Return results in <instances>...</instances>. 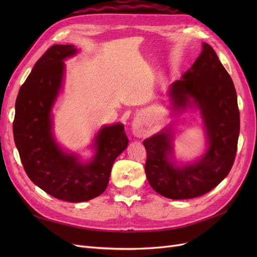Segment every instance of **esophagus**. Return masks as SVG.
Wrapping results in <instances>:
<instances>
[{"mask_svg":"<svg viewBox=\"0 0 257 257\" xmlns=\"http://www.w3.org/2000/svg\"><path fill=\"white\" fill-rule=\"evenodd\" d=\"M133 133L138 136V137H143L144 136V130L142 127V122L141 120H137L134 124V127H133Z\"/></svg>","mask_w":257,"mask_h":257,"instance_id":"obj_1","label":"esophagus"}]
</instances>
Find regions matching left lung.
I'll list each match as a JSON object with an SVG mask.
<instances>
[{
  "label": "left lung",
  "mask_w": 257,
  "mask_h": 257,
  "mask_svg": "<svg viewBox=\"0 0 257 257\" xmlns=\"http://www.w3.org/2000/svg\"><path fill=\"white\" fill-rule=\"evenodd\" d=\"M175 109L195 104L203 115L208 150L194 164L178 167L172 162L173 137L167 131L144 141L145 172L151 188L172 199H189L214 189L234 164L240 131L237 93L229 74L213 48L203 51L191 69L169 90Z\"/></svg>",
  "instance_id": "obj_1"
}]
</instances>
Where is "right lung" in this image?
Here are the masks:
<instances>
[{
    "mask_svg": "<svg viewBox=\"0 0 257 257\" xmlns=\"http://www.w3.org/2000/svg\"><path fill=\"white\" fill-rule=\"evenodd\" d=\"M73 45H53L38 60L16 99L14 139L28 177L49 195L79 203L102 194L111 167L127 147L120 123L104 126L95 136L96 153L89 163L62 151L51 133V109L64 75V62L76 54Z\"/></svg>",
    "mask_w": 257,
    "mask_h": 257,
    "instance_id": "add662e5",
    "label": "right lung"
}]
</instances>
